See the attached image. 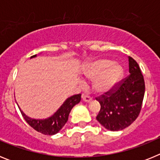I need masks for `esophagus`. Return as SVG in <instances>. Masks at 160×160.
Wrapping results in <instances>:
<instances>
[{
  "instance_id": "esophagus-1",
  "label": "esophagus",
  "mask_w": 160,
  "mask_h": 160,
  "mask_svg": "<svg viewBox=\"0 0 160 160\" xmlns=\"http://www.w3.org/2000/svg\"><path fill=\"white\" fill-rule=\"evenodd\" d=\"M82 99L84 102H90L92 100V98H90V96L87 95V94H82Z\"/></svg>"
}]
</instances>
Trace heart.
Wrapping results in <instances>:
<instances>
[{
	"mask_svg": "<svg viewBox=\"0 0 160 160\" xmlns=\"http://www.w3.org/2000/svg\"><path fill=\"white\" fill-rule=\"evenodd\" d=\"M123 68L113 60L99 58L88 63L84 70V76L93 81V89L97 94L110 92L123 76Z\"/></svg>",
	"mask_w": 160,
	"mask_h": 160,
	"instance_id": "1",
	"label": "heart"
}]
</instances>
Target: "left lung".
I'll use <instances>...</instances> for the list:
<instances>
[{
  "mask_svg": "<svg viewBox=\"0 0 160 160\" xmlns=\"http://www.w3.org/2000/svg\"><path fill=\"white\" fill-rule=\"evenodd\" d=\"M130 74L110 92L98 98L101 108L96 119L106 129L118 131L125 129L138 116L142 107L145 82L139 66L128 57Z\"/></svg>",
  "mask_w": 160,
  "mask_h": 160,
  "instance_id": "obj_1",
  "label": "left lung"
}]
</instances>
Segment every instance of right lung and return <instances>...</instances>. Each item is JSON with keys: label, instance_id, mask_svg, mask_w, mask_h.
I'll use <instances>...</instances> for the list:
<instances>
[{"label": "right lung", "instance_id": "1", "mask_svg": "<svg viewBox=\"0 0 160 160\" xmlns=\"http://www.w3.org/2000/svg\"><path fill=\"white\" fill-rule=\"evenodd\" d=\"M36 57L37 54H35L32 56L30 58ZM80 101H81V94H80L68 98L53 115L47 118H45V119H36V118H30V117L27 116L19 107H19V110L22 113L23 118H25V121L31 128L44 135H53L58 133L60 130L64 127V125L67 122L70 111L76 104L79 103Z\"/></svg>", "mask_w": 160, "mask_h": 160}]
</instances>
